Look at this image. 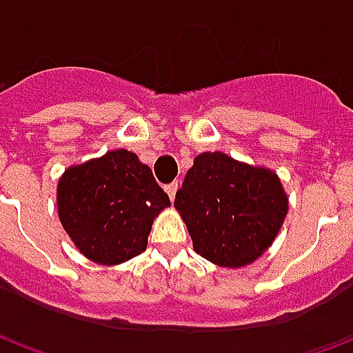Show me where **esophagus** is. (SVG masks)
<instances>
[{"instance_id": "esophagus-1", "label": "esophagus", "mask_w": 353, "mask_h": 353, "mask_svg": "<svg viewBox=\"0 0 353 353\" xmlns=\"http://www.w3.org/2000/svg\"><path fill=\"white\" fill-rule=\"evenodd\" d=\"M164 191H166V194L170 196V200H174V196H176V191H177V181H172V183L164 185Z\"/></svg>"}]
</instances>
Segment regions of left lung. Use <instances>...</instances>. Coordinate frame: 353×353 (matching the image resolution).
<instances>
[{
	"label": "left lung",
	"mask_w": 353,
	"mask_h": 353,
	"mask_svg": "<svg viewBox=\"0 0 353 353\" xmlns=\"http://www.w3.org/2000/svg\"><path fill=\"white\" fill-rule=\"evenodd\" d=\"M174 206L194 252L215 265L238 268L272 244L288 214V196L274 172L215 151L194 159Z\"/></svg>",
	"instance_id": "obj_1"
}]
</instances>
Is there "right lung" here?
Wrapping results in <instances>:
<instances>
[{
  "mask_svg": "<svg viewBox=\"0 0 353 353\" xmlns=\"http://www.w3.org/2000/svg\"><path fill=\"white\" fill-rule=\"evenodd\" d=\"M170 206L149 166L126 149L65 170L58 181V215L83 255L119 265L145 252L153 219Z\"/></svg>",
  "mask_w": 353,
  "mask_h": 353,
  "instance_id": "obj_1",
  "label": "right lung"
}]
</instances>
